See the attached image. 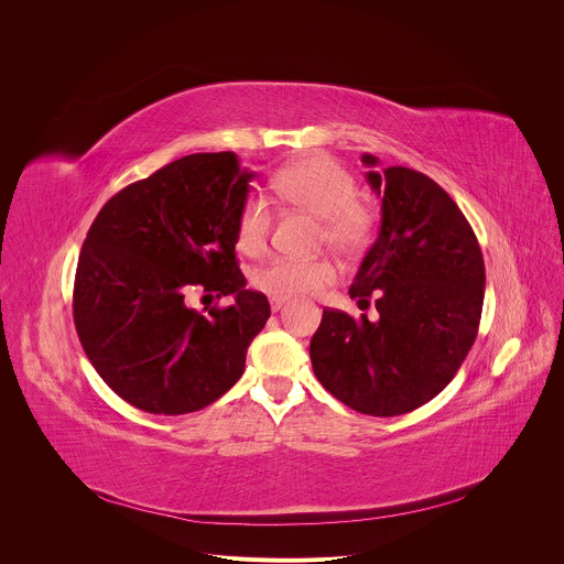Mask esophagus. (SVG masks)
Returning <instances> with one entry per match:
<instances>
[{
    "label": "esophagus",
    "instance_id": "1",
    "mask_svg": "<svg viewBox=\"0 0 564 564\" xmlns=\"http://www.w3.org/2000/svg\"><path fill=\"white\" fill-rule=\"evenodd\" d=\"M285 303H288V299H274V296L270 299V307H272V312H279Z\"/></svg>",
    "mask_w": 564,
    "mask_h": 564
}]
</instances>
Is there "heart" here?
<instances>
[{"label": "heart", "mask_w": 564, "mask_h": 564, "mask_svg": "<svg viewBox=\"0 0 564 564\" xmlns=\"http://www.w3.org/2000/svg\"><path fill=\"white\" fill-rule=\"evenodd\" d=\"M274 192L318 218L321 240L339 252L361 250L372 236V212L357 203V181L328 158L290 165L274 176ZM272 227L270 203L254 194L238 214V248L257 254L265 248ZM337 279V265L321 259L274 257L252 272V285L274 299L316 294Z\"/></svg>", "instance_id": "b5f03b06"}]
</instances>
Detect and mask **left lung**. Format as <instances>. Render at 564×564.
<instances>
[{"instance_id":"1","label":"left lung","mask_w":564,"mask_h":564,"mask_svg":"<svg viewBox=\"0 0 564 564\" xmlns=\"http://www.w3.org/2000/svg\"><path fill=\"white\" fill-rule=\"evenodd\" d=\"M366 181L381 198L379 236L361 261L350 299L377 296V321L324 310L310 341L316 379L357 413L394 417L440 394L466 359L485 303V259L455 200L409 167Z\"/></svg>"}]
</instances>
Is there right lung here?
I'll use <instances>...</instances> for the list:
<instances>
[{
    "instance_id": "right-lung-1",
    "label": "right lung",
    "mask_w": 564,
    "mask_h": 564,
    "mask_svg": "<svg viewBox=\"0 0 564 564\" xmlns=\"http://www.w3.org/2000/svg\"><path fill=\"white\" fill-rule=\"evenodd\" d=\"M252 178L234 151L178 158L109 198L85 238L73 288L79 344L144 413L200 411L246 370L270 316L234 252ZM194 286L232 303L205 317L184 303Z\"/></svg>"
}]
</instances>
